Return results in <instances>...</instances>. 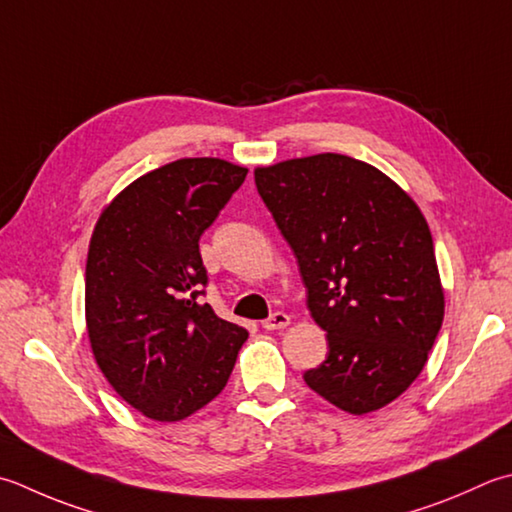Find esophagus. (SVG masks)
<instances>
[{
	"label": "esophagus",
	"mask_w": 512,
	"mask_h": 512,
	"mask_svg": "<svg viewBox=\"0 0 512 512\" xmlns=\"http://www.w3.org/2000/svg\"><path fill=\"white\" fill-rule=\"evenodd\" d=\"M290 324V317L286 313H273L268 319L262 322V328L266 330H279V328H286Z\"/></svg>",
	"instance_id": "34e87169"
}]
</instances>
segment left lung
<instances>
[{
  "mask_svg": "<svg viewBox=\"0 0 512 512\" xmlns=\"http://www.w3.org/2000/svg\"><path fill=\"white\" fill-rule=\"evenodd\" d=\"M326 330L328 357L304 382L353 415L373 413L415 382L444 322V290L422 210L382 170L322 153L257 168Z\"/></svg>",
  "mask_w": 512,
  "mask_h": 512,
  "instance_id": "1",
  "label": "left lung"
}]
</instances>
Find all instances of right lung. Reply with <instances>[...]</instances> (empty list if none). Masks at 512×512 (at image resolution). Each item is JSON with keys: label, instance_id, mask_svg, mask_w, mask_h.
<instances>
[{"label": "right lung", "instance_id": "add662e5", "mask_svg": "<svg viewBox=\"0 0 512 512\" xmlns=\"http://www.w3.org/2000/svg\"><path fill=\"white\" fill-rule=\"evenodd\" d=\"M248 168L186 157L135 179L104 213L86 262V326L117 395L157 422H179L222 393L246 328L199 302V237Z\"/></svg>", "mask_w": 512, "mask_h": 512}]
</instances>
